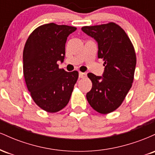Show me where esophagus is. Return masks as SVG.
Returning a JSON list of instances; mask_svg holds the SVG:
<instances>
[{
	"instance_id": "1",
	"label": "esophagus",
	"mask_w": 155,
	"mask_h": 155,
	"mask_svg": "<svg viewBox=\"0 0 155 155\" xmlns=\"http://www.w3.org/2000/svg\"><path fill=\"white\" fill-rule=\"evenodd\" d=\"M79 78H81V79H84L87 76V74L85 73H82V72H79Z\"/></svg>"
}]
</instances>
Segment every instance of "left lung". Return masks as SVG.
Listing matches in <instances>:
<instances>
[{
	"label": "left lung",
	"mask_w": 155,
	"mask_h": 155,
	"mask_svg": "<svg viewBox=\"0 0 155 155\" xmlns=\"http://www.w3.org/2000/svg\"><path fill=\"white\" fill-rule=\"evenodd\" d=\"M81 30L97 41V57L104 59L105 66L102 76L87 74L92 87L87 93V99L96 111L111 113L122 104L132 87L136 65L134 48L124 30L116 23L84 26Z\"/></svg>",
	"instance_id": "1"
}]
</instances>
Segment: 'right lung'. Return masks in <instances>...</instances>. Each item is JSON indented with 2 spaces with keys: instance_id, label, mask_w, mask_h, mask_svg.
<instances>
[{
  "instance_id": "obj_1",
  "label": "right lung",
  "mask_w": 155,
  "mask_h": 155,
  "mask_svg": "<svg viewBox=\"0 0 155 155\" xmlns=\"http://www.w3.org/2000/svg\"><path fill=\"white\" fill-rule=\"evenodd\" d=\"M75 27L54 23L39 26L30 35L23 50V74L28 91L41 108L54 113L66 106L79 77L76 71L60 69L65 43Z\"/></svg>"
}]
</instances>
